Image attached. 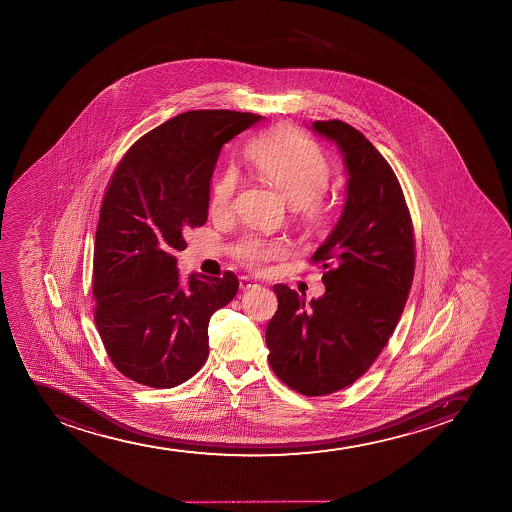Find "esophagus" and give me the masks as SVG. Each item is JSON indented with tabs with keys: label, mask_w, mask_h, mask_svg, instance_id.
<instances>
[{
	"label": "esophagus",
	"mask_w": 512,
	"mask_h": 512,
	"mask_svg": "<svg viewBox=\"0 0 512 512\" xmlns=\"http://www.w3.org/2000/svg\"><path fill=\"white\" fill-rule=\"evenodd\" d=\"M239 287H241L242 290H251V288L258 287V283L253 282L251 278L241 277L239 278Z\"/></svg>",
	"instance_id": "1"
}]
</instances>
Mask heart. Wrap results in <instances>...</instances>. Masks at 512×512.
Instances as JSON below:
<instances>
[{
	"instance_id": "1",
	"label": "heart",
	"mask_w": 512,
	"mask_h": 512,
	"mask_svg": "<svg viewBox=\"0 0 512 512\" xmlns=\"http://www.w3.org/2000/svg\"><path fill=\"white\" fill-rule=\"evenodd\" d=\"M247 159L259 176L273 184L290 203L297 217L311 229H324L335 218V203L324 196L331 179V164L316 141L292 124H278L247 147ZM241 188V177L227 167L213 181L208 208L215 217H224L234 206ZM287 253L280 239L244 235L232 246V256L251 270H261L271 259Z\"/></svg>"
}]
</instances>
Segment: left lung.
<instances>
[{
	"mask_svg": "<svg viewBox=\"0 0 512 512\" xmlns=\"http://www.w3.org/2000/svg\"><path fill=\"white\" fill-rule=\"evenodd\" d=\"M312 126L345 157L347 203L311 258L324 268L326 292L306 304L292 288L275 285L278 309L266 345L283 384L326 396L364 376L393 335L415 275V234L400 181L371 141L340 119Z\"/></svg>",
	"mask_w": 512,
	"mask_h": 512,
	"instance_id": "8db88e82",
	"label": "left lung"
}]
</instances>
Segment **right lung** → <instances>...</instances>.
Returning a JSON list of instances; mask_svg holds the SVG:
<instances>
[{
	"label": "right lung",
	"mask_w": 512,
	"mask_h": 512,
	"mask_svg": "<svg viewBox=\"0 0 512 512\" xmlns=\"http://www.w3.org/2000/svg\"><path fill=\"white\" fill-rule=\"evenodd\" d=\"M253 112L189 111L148 131L119 160L95 232L94 321L112 365L131 381L174 388L208 357V323L239 280L179 282L177 251L205 224L222 145L258 123Z\"/></svg>",
	"instance_id": "obj_1"
}]
</instances>
